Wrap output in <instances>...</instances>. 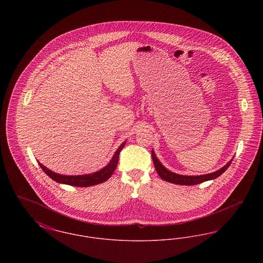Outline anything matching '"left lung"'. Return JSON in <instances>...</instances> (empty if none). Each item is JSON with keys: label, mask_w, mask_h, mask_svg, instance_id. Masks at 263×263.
Returning <instances> with one entry per match:
<instances>
[{"label": "left lung", "mask_w": 263, "mask_h": 263, "mask_svg": "<svg viewBox=\"0 0 263 263\" xmlns=\"http://www.w3.org/2000/svg\"><path fill=\"white\" fill-rule=\"evenodd\" d=\"M152 159H153V162H154L158 175H160V177L163 180L171 182V183L179 184V185H195V184H199L201 182H204L207 180H212V179L219 177L223 173H225L226 170L230 166L234 158L229 163H226L225 165L223 167H221L220 170L211 173V174L201 175H178V174H175V173L168 171L166 167L163 166V163H161L160 160L157 158L154 150H152Z\"/></svg>", "instance_id": "obj_1"}]
</instances>
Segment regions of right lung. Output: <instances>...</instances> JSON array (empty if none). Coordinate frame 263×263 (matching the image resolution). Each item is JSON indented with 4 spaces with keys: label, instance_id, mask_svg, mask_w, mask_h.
Instances as JSON below:
<instances>
[{
    "label": "right lung",
    "instance_id": "right-lung-1",
    "mask_svg": "<svg viewBox=\"0 0 263 263\" xmlns=\"http://www.w3.org/2000/svg\"><path fill=\"white\" fill-rule=\"evenodd\" d=\"M126 141H124L118 149L115 151L110 162L107 163L104 167H102L100 171L92 173V174H88V175H64L57 174L52 172L46 166H44L42 163L38 162V164L42 168V171L48 175L50 178H52L54 181L62 184H68L72 186H80V187H88L92 185H97L106 181L111 175H113L117 163H118V159H119V154L121 150L125 146Z\"/></svg>",
    "mask_w": 263,
    "mask_h": 263
}]
</instances>
